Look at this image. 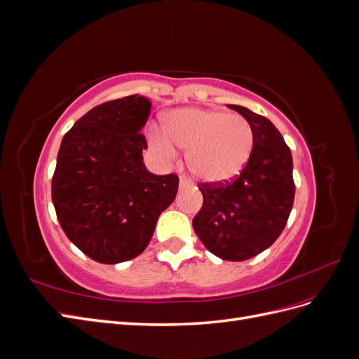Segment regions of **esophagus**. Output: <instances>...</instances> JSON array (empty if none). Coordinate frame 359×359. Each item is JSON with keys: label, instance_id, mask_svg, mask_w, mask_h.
<instances>
[{"label": "esophagus", "instance_id": "esophagus-1", "mask_svg": "<svg viewBox=\"0 0 359 359\" xmlns=\"http://www.w3.org/2000/svg\"><path fill=\"white\" fill-rule=\"evenodd\" d=\"M191 186V181L187 180L186 177H181L180 178V189H186V187H190Z\"/></svg>", "mask_w": 359, "mask_h": 359}]
</instances>
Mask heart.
Returning <instances> with one entry per match:
<instances>
[{
	"label": "heart",
	"instance_id": "obj_1",
	"mask_svg": "<svg viewBox=\"0 0 359 359\" xmlns=\"http://www.w3.org/2000/svg\"><path fill=\"white\" fill-rule=\"evenodd\" d=\"M255 132L241 115L203 107H184L165 119V133L151 130L149 145L157 158L170 163L187 151L191 172L205 182L220 184L240 173L252 156Z\"/></svg>",
	"mask_w": 359,
	"mask_h": 359
}]
</instances>
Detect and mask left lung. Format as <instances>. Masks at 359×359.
Returning <instances> with one entry per match:
<instances>
[{
	"label": "left lung",
	"instance_id": "8db88e82",
	"mask_svg": "<svg viewBox=\"0 0 359 359\" xmlns=\"http://www.w3.org/2000/svg\"><path fill=\"white\" fill-rule=\"evenodd\" d=\"M252 124L255 144L231 182L199 184L203 205L193 229L212 255L240 262L262 253L283 232L295 198L290 149L268 118L227 104Z\"/></svg>",
	"mask_w": 359,
	"mask_h": 359
}]
</instances>
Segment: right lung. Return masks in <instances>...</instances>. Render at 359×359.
<instances>
[{
    "mask_svg": "<svg viewBox=\"0 0 359 359\" xmlns=\"http://www.w3.org/2000/svg\"><path fill=\"white\" fill-rule=\"evenodd\" d=\"M151 102L128 95L93 107L64 135L52 177V202L69 240L100 264L139 256L158 215L175 201L178 177L144 163Z\"/></svg>",
    "mask_w": 359,
    "mask_h": 359,
    "instance_id": "right-lung-1",
    "label": "right lung"
}]
</instances>
